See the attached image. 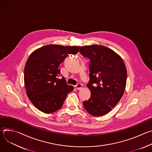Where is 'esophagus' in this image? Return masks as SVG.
Listing matches in <instances>:
<instances>
[{
  "label": "esophagus",
  "instance_id": "obj_1",
  "mask_svg": "<svg viewBox=\"0 0 152 152\" xmlns=\"http://www.w3.org/2000/svg\"><path fill=\"white\" fill-rule=\"evenodd\" d=\"M75 87H76V88L77 90H81L82 88V85L81 83H77V84L75 86Z\"/></svg>",
  "mask_w": 152,
  "mask_h": 152
}]
</instances>
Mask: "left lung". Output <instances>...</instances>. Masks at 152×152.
<instances>
[{"mask_svg": "<svg viewBox=\"0 0 152 152\" xmlns=\"http://www.w3.org/2000/svg\"><path fill=\"white\" fill-rule=\"evenodd\" d=\"M80 53L90 59L91 97L83 102L85 109L96 117L111 111L122 97L126 85L127 70L121 57L112 49L93 45L81 46Z\"/></svg>", "mask_w": 152, "mask_h": 152, "instance_id": "obj_1", "label": "left lung"}]
</instances>
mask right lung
I'll list each match as a JSON object with an SVG mask.
<instances>
[{"label": "right lung", "mask_w": 152, "mask_h": 152, "mask_svg": "<svg viewBox=\"0 0 152 152\" xmlns=\"http://www.w3.org/2000/svg\"><path fill=\"white\" fill-rule=\"evenodd\" d=\"M79 46L49 45L34 50L29 56L24 70L26 94L32 103L44 113H54L62 107L73 86L67 83L59 69L69 54H76Z\"/></svg>", "instance_id": "obj_1"}]
</instances>
